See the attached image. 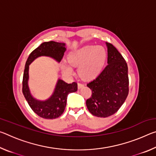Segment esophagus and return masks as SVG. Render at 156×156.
<instances>
[{
	"label": "esophagus",
	"mask_w": 156,
	"mask_h": 156,
	"mask_svg": "<svg viewBox=\"0 0 156 156\" xmlns=\"http://www.w3.org/2000/svg\"><path fill=\"white\" fill-rule=\"evenodd\" d=\"M84 84L83 83H80V82H79V83H78V89H81L82 87H83Z\"/></svg>",
	"instance_id": "1"
}]
</instances>
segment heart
Returning <instances> with one entry per match:
<instances>
[{
  "label": "heart",
  "instance_id": "heart-1",
  "mask_svg": "<svg viewBox=\"0 0 156 156\" xmlns=\"http://www.w3.org/2000/svg\"><path fill=\"white\" fill-rule=\"evenodd\" d=\"M107 58V51L104 47L87 44L73 50L69 54V62H62V69L66 73L73 72L72 65L79 66L78 72L82 77L91 78L102 70Z\"/></svg>",
  "mask_w": 156,
  "mask_h": 156
}]
</instances>
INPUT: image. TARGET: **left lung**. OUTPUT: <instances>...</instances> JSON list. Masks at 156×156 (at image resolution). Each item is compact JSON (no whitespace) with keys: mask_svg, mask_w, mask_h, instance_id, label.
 <instances>
[{"mask_svg":"<svg viewBox=\"0 0 156 156\" xmlns=\"http://www.w3.org/2000/svg\"><path fill=\"white\" fill-rule=\"evenodd\" d=\"M107 65L87 84L92 93L87 100V107L92 115L100 118L117 112L129 94L127 64L112 43H107Z\"/></svg>","mask_w":156,"mask_h":156,"instance_id":"obj_1","label":"left lung"}]
</instances>
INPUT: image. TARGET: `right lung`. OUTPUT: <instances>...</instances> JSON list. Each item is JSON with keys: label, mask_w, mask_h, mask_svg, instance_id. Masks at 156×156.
I'll return each instance as SVG.
<instances>
[{"label": "right lung", "mask_w": 156, "mask_h": 156, "mask_svg": "<svg viewBox=\"0 0 156 156\" xmlns=\"http://www.w3.org/2000/svg\"><path fill=\"white\" fill-rule=\"evenodd\" d=\"M65 46V43L54 41L44 42L31 53L26 61L23 78V94L34 112L44 119H55L62 114L68 94L78 90V84L76 82L68 84L59 79L51 97L46 101H39L31 96L28 87L29 65L34 59L41 56L51 57L60 62L66 50Z\"/></svg>", "instance_id": "1"}]
</instances>
